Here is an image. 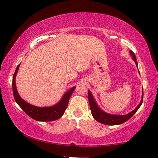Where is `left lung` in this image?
Here are the masks:
<instances>
[{
	"label": "left lung",
	"mask_w": 158,
	"mask_h": 158,
	"mask_svg": "<svg viewBox=\"0 0 158 158\" xmlns=\"http://www.w3.org/2000/svg\"><path fill=\"white\" fill-rule=\"evenodd\" d=\"M130 53L131 56H132V59L135 61L136 65L137 66V61H136L135 54L132 51H130ZM88 100H89L90 110H91L92 115L94 118L97 122H98L102 124L113 126V125H118V124L123 123L124 122H126V121L128 120L130 118H131V117L133 116L134 114H135L140 108V105H142L143 100V95L142 96V99L140 100V104L137 106L136 108L134 110H132V112H130V113L127 114V115H110V114L104 112L103 110L100 109L98 106V105H97V104L96 103L90 91H88Z\"/></svg>",
	"instance_id": "8db88e82"
}]
</instances>
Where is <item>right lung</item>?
Here are the masks:
<instances>
[{"label": "right lung", "mask_w": 158, "mask_h": 158, "mask_svg": "<svg viewBox=\"0 0 158 158\" xmlns=\"http://www.w3.org/2000/svg\"><path fill=\"white\" fill-rule=\"evenodd\" d=\"M19 65L20 64L17 66L14 75H13L12 82L13 93L15 102L18 104V105L21 107V109L28 116L36 121H39V122H51V121L57 120L60 118L65 112V110L67 108V106H68L69 99L73 91L75 90V87H73V88L69 90L63 96L61 100L54 106L50 107H37L31 105L22 99L18 91H17L15 85V76L17 73H18Z\"/></svg>", "instance_id": "obj_1"}]
</instances>
